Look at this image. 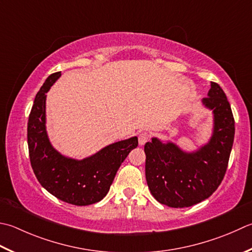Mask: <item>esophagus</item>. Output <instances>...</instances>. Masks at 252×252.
I'll return each instance as SVG.
<instances>
[{"label": "esophagus", "instance_id": "1", "mask_svg": "<svg viewBox=\"0 0 252 252\" xmlns=\"http://www.w3.org/2000/svg\"><path fill=\"white\" fill-rule=\"evenodd\" d=\"M150 134L149 133H146V132H144V133H141V134L139 135V144L140 145H144L145 143L150 140Z\"/></svg>", "mask_w": 252, "mask_h": 252}]
</instances>
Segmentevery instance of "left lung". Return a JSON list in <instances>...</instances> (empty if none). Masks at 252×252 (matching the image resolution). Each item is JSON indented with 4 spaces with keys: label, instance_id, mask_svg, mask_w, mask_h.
Wrapping results in <instances>:
<instances>
[{
    "label": "left lung",
    "instance_id": "1",
    "mask_svg": "<svg viewBox=\"0 0 252 252\" xmlns=\"http://www.w3.org/2000/svg\"><path fill=\"white\" fill-rule=\"evenodd\" d=\"M201 103L213 116L208 142L186 151L176 142L154 136L144 146L147 186L159 203L170 208H188L208 199L227 169L235 135L227 97L219 84L211 82L208 97Z\"/></svg>",
    "mask_w": 252,
    "mask_h": 252
}]
</instances>
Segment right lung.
Instances as JSON below:
<instances>
[{"instance_id": "obj_1", "label": "right lung", "mask_w": 252, "mask_h": 252, "mask_svg": "<svg viewBox=\"0 0 252 252\" xmlns=\"http://www.w3.org/2000/svg\"><path fill=\"white\" fill-rule=\"evenodd\" d=\"M61 76H48L37 93L28 119L27 140L32 170L38 181L59 200L73 205H90L105 198L129 153L139 144L137 136L118 141L82 159L54 149L47 131V93Z\"/></svg>"}]
</instances>
